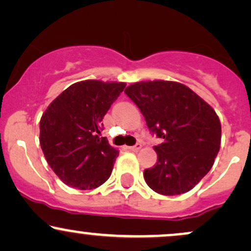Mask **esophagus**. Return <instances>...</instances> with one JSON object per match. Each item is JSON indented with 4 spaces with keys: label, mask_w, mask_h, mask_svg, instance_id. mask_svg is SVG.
I'll return each mask as SVG.
<instances>
[{
    "label": "esophagus",
    "mask_w": 251,
    "mask_h": 251,
    "mask_svg": "<svg viewBox=\"0 0 251 251\" xmlns=\"http://www.w3.org/2000/svg\"><path fill=\"white\" fill-rule=\"evenodd\" d=\"M127 149L129 151H132V152H138V151L141 149V144H137V145H134V146H129V147H127Z\"/></svg>",
    "instance_id": "1"
}]
</instances>
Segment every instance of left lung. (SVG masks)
<instances>
[{"label": "left lung", "mask_w": 251, "mask_h": 251, "mask_svg": "<svg viewBox=\"0 0 251 251\" xmlns=\"http://www.w3.org/2000/svg\"><path fill=\"white\" fill-rule=\"evenodd\" d=\"M125 93L156 137L158 162L144 177L162 195L189 192L210 171L221 145V123L213 107L177 81H137Z\"/></svg>", "instance_id": "8db88e82"}]
</instances>
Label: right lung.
<instances>
[{
	"mask_svg": "<svg viewBox=\"0 0 251 251\" xmlns=\"http://www.w3.org/2000/svg\"><path fill=\"white\" fill-rule=\"evenodd\" d=\"M125 86L119 81H78L45 110L39 143L48 164L65 185L85 191L110 177L119 151L100 137L101 120Z\"/></svg>",
	"mask_w": 251,
	"mask_h": 251,
	"instance_id": "add662e5",
	"label": "right lung"
}]
</instances>
